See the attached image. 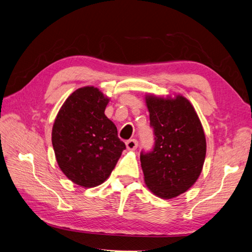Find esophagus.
Wrapping results in <instances>:
<instances>
[{"label": "esophagus", "mask_w": 252, "mask_h": 252, "mask_svg": "<svg viewBox=\"0 0 252 252\" xmlns=\"http://www.w3.org/2000/svg\"><path fill=\"white\" fill-rule=\"evenodd\" d=\"M126 147H127L128 150H131V151L135 150L136 147H138V141L134 140V139L127 141V142H126Z\"/></svg>", "instance_id": "esophagus-1"}]
</instances>
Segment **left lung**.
<instances>
[{
    "instance_id": "obj_1",
    "label": "left lung",
    "mask_w": 252,
    "mask_h": 252,
    "mask_svg": "<svg viewBox=\"0 0 252 252\" xmlns=\"http://www.w3.org/2000/svg\"><path fill=\"white\" fill-rule=\"evenodd\" d=\"M156 142L151 152H141L145 184L162 199L186 192L203 169L206 138L196 111L186 97L145 96Z\"/></svg>"
}]
</instances>
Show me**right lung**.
<instances>
[{
  "label": "right lung",
  "instance_id": "1",
  "mask_svg": "<svg viewBox=\"0 0 252 252\" xmlns=\"http://www.w3.org/2000/svg\"><path fill=\"white\" fill-rule=\"evenodd\" d=\"M108 102L96 87L79 88L66 98L53 123L51 142L60 169L82 187L107 180L126 148L104 113Z\"/></svg>",
  "mask_w": 252,
  "mask_h": 252
}]
</instances>
